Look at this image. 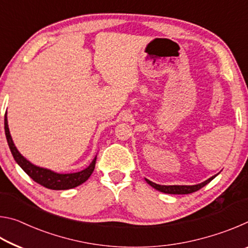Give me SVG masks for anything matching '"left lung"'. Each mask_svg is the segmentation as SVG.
Returning a JSON list of instances; mask_svg holds the SVG:
<instances>
[{"mask_svg":"<svg viewBox=\"0 0 248 248\" xmlns=\"http://www.w3.org/2000/svg\"><path fill=\"white\" fill-rule=\"evenodd\" d=\"M217 175L212 176L209 179L205 180V182L198 184V185H194V186H177V185H174V186H163V185H157L155 183H152L149 179H145L146 183H148L150 186H152L155 189L162 192H165V194H170V195H187V194H191V192H195L197 190H199L202 188L205 185L209 184L211 180L216 177Z\"/></svg>","mask_w":248,"mask_h":248,"instance_id":"1","label":"left lung"}]
</instances>
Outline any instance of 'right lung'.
I'll use <instances>...</instances> for the list:
<instances>
[{
  "mask_svg": "<svg viewBox=\"0 0 248 248\" xmlns=\"http://www.w3.org/2000/svg\"><path fill=\"white\" fill-rule=\"evenodd\" d=\"M4 129H5L8 146H10L12 155H13L15 161L17 162V164L22 167L25 173H26L32 180H35L37 184L41 185V186L48 188V189H53V190L71 189V188L77 187L78 185L86 182V180L90 178L92 173H93V170L95 169V164H96V157L93 159V162L91 163L90 166L86 167L85 170L78 171V173H72V174H58L50 170L35 166L33 164H31V162H28L27 159L18 152L17 149H16V146L14 145V142L12 140V137L10 134V129H8L6 115H5V119H4Z\"/></svg>",
  "mask_w": 248,
  "mask_h": 248,
  "instance_id": "obj_1",
  "label": "right lung"
}]
</instances>
